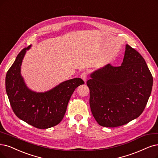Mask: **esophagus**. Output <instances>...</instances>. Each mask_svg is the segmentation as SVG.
Wrapping results in <instances>:
<instances>
[{"label": "esophagus", "mask_w": 158, "mask_h": 158, "mask_svg": "<svg viewBox=\"0 0 158 158\" xmlns=\"http://www.w3.org/2000/svg\"><path fill=\"white\" fill-rule=\"evenodd\" d=\"M87 77H88V74H87L86 72H83L81 75V79H82L85 82H86V81L87 80Z\"/></svg>", "instance_id": "obj_1"}]
</instances>
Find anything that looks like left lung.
<instances>
[{"instance_id":"8db88e82","label":"left lung","mask_w":158,"mask_h":158,"mask_svg":"<svg viewBox=\"0 0 158 158\" xmlns=\"http://www.w3.org/2000/svg\"><path fill=\"white\" fill-rule=\"evenodd\" d=\"M86 85L90 106L99 125L114 127L142 114L153 85V77L143 57L126 45L120 66L108 64L94 72Z\"/></svg>"}]
</instances>
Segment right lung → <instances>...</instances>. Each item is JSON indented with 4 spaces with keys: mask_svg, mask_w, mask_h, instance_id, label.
<instances>
[{
    "mask_svg": "<svg viewBox=\"0 0 158 158\" xmlns=\"http://www.w3.org/2000/svg\"><path fill=\"white\" fill-rule=\"evenodd\" d=\"M21 50L6 76V90L15 114L38 129L58 124L63 119L73 92L84 81L74 78L61 83L45 92H36L25 85L21 75V66L26 51Z\"/></svg>",
    "mask_w": 158,
    "mask_h": 158,
    "instance_id": "add662e5",
    "label": "right lung"
}]
</instances>
